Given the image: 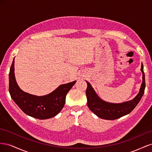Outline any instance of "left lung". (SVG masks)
Returning <instances> with one entry per match:
<instances>
[{"label": "left lung", "instance_id": "8db88e82", "mask_svg": "<svg viewBox=\"0 0 152 152\" xmlns=\"http://www.w3.org/2000/svg\"><path fill=\"white\" fill-rule=\"evenodd\" d=\"M141 71L142 73V82L139 93L134 99L122 103H112L102 100L96 93L91 85L86 80L87 84L86 89L87 106L89 109L96 115L105 120H115L131 112L140 102L145 92V79L142 63Z\"/></svg>", "mask_w": 152, "mask_h": 152}]
</instances>
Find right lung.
I'll use <instances>...</instances> for the list:
<instances>
[{"label":"right lung","instance_id":"obj_1","mask_svg":"<svg viewBox=\"0 0 152 152\" xmlns=\"http://www.w3.org/2000/svg\"><path fill=\"white\" fill-rule=\"evenodd\" d=\"M9 91L11 98L20 109L28 115L38 119H48L61 112L65 103L66 95L75 84L76 80L59 86L52 93L45 96L32 95L22 91L15 76V59L9 74Z\"/></svg>","mask_w":152,"mask_h":152}]
</instances>
